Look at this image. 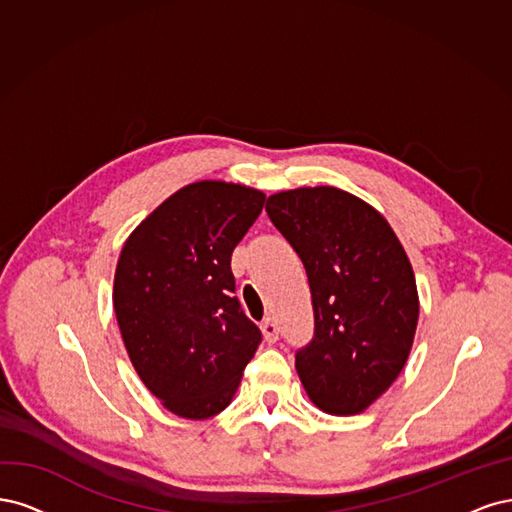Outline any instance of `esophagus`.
<instances>
[{"label":"esophagus","instance_id":"obj_1","mask_svg":"<svg viewBox=\"0 0 512 512\" xmlns=\"http://www.w3.org/2000/svg\"><path fill=\"white\" fill-rule=\"evenodd\" d=\"M261 332H263V338H266V342H276L278 340V325H276L274 319L263 321Z\"/></svg>","mask_w":512,"mask_h":512}]
</instances>
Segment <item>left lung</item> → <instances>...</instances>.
I'll return each instance as SVG.
<instances>
[{
    "label": "left lung",
    "mask_w": 512,
    "mask_h": 512,
    "mask_svg": "<svg viewBox=\"0 0 512 512\" xmlns=\"http://www.w3.org/2000/svg\"><path fill=\"white\" fill-rule=\"evenodd\" d=\"M266 212L302 259L315 310L295 370L321 410L357 415L408 359L419 319L410 261L383 214L336 187L276 193Z\"/></svg>",
    "instance_id": "obj_1"
}]
</instances>
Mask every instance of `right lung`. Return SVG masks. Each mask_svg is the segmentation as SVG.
I'll list each match as a JSON object with an SVG mask.
<instances>
[{
    "instance_id": "1",
    "label": "right lung",
    "mask_w": 512,
    "mask_h": 512,
    "mask_svg": "<svg viewBox=\"0 0 512 512\" xmlns=\"http://www.w3.org/2000/svg\"><path fill=\"white\" fill-rule=\"evenodd\" d=\"M266 202L202 180L136 227L114 274V312L142 383L174 415L208 419L232 402L261 342L236 298L232 253Z\"/></svg>"
}]
</instances>
